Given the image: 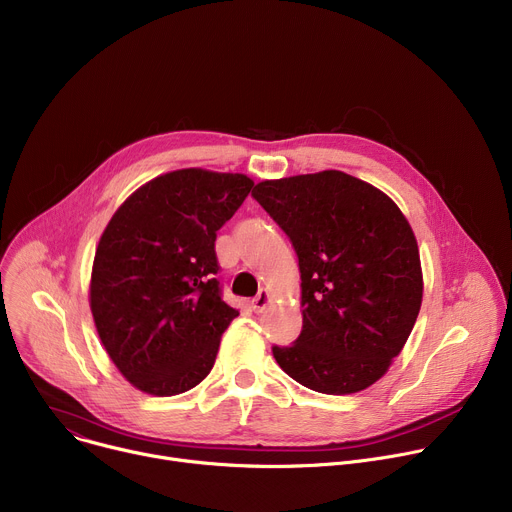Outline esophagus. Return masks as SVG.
Returning a JSON list of instances; mask_svg holds the SVG:
<instances>
[{
	"instance_id": "1",
	"label": "esophagus",
	"mask_w": 512,
	"mask_h": 512,
	"mask_svg": "<svg viewBox=\"0 0 512 512\" xmlns=\"http://www.w3.org/2000/svg\"><path fill=\"white\" fill-rule=\"evenodd\" d=\"M269 304H271V294H269L267 289H261L259 294H257V298L251 302V308H253L255 314H261V312L267 310Z\"/></svg>"
}]
</instances>
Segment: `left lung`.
Returning <instances> with one entry per match:
<instances>
[{
  "mask_svg": "<svg viewBox=\"0 0 512 512\" xmlns=\"http://www.w3.org/2000/svg\"><path fill=\"white\" fill-rule=\"evenodd\" d=\"M253 198L289 237L300 267L302 334L273 346L300 385L350 395L403 350L423 300L417 239L401 208L340 170L263 180Z\"/></svg>",
  "mask_w": 512,
  "mask_h": 512,
  "instance_id": "left-lung-1",
  "label": "left lung"
}]
</instances>
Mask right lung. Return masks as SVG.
<instances>
[{
    "label": "right lung",
    "mask_w": 512,
    "mask_h": 512,
    "mask_svg": "<svg viewBox=\"0 0 512 512\" xmlns=\"http://www.w3.org/2000/svg\"><path fill=\"white\" fill-rule=\"evenodd\" d=\"M251 188L245 174L184 168L145 182L113 212L89 306L101 344L135 389L172 397L210 373L239 316L214 279L216 231Z\"/></svg>",
    "instance_id": "1"
}]
</instances>
